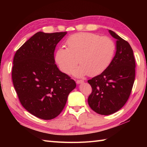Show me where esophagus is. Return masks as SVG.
<instances>
[{"instance_id":"esophagus-1","label":"esophagus","mask_w":147,"mask_h":147,"mask_svg":"<svg viewBox=\"0 0 147 147\" xmlns=\"http://www.w3.org/2000/svg\"><path fill=\"white\" fill-rule=\"evenodd\" d=\"M84 82V81L82 80H76V83L77 84H80V83H82Z\"/></svg>"}]
</instances>
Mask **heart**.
<instances>
[{
  "instance_id": "obj_1",
  "label": "heart",
  "mask_w": 147,
  "mask_h": 147,
  "mask_svg": "<svg viewBox=\"0 0 147 147\" xmlns=\"http://www.w3.org/2000/svg\"><path fill=\"white\" fill-rule=\"evenodd\" d=\"M67 49L59 48L55 54L60 69L69 74L79 62L81 66L74 72L77 76L101 74L110 65L116 45L110 37L92 33H80L70 36L65 42Z\"/></svg>"
}]
</instances>
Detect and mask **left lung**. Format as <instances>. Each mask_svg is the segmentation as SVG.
<instances>
[{"instance_id":"8db88e82","label":"left lung","mask_w":147,"mask_h":147,"mask_svg":"<svg viewBox=\"0 0 147 147\" xmlns=\"http://www.w3.org/2000/svg\"><path fill=\"white\" fill-rule=\"evenodd\" d=\"M116 53L110 65L99 75L88 80L92 91L88 102L93 111L101 115L118 111L128 100L135 79V59L129 43L114 32Z\"/></svg>"}]
</instances>
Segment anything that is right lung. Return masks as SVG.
I'll return each instance as SVG.
<instances>
[{
  "instance_id": "add662e5",
  "label": "right lung",
  "mask_w": 147,
  "mask_h": 147,
  "mask_svg": "<svg viewBox=\"0 0 147 147\" xmlns=\"http://www.w3.org/2000/svg\"><path fill=\"white\" fill-rule=\"evenodd\" d=\"M66 33H36L14 57L12 80L19 100L30 114L44 120L60 114L76 86L55 64V47Z\"/></svg>"
}]
</instances>
